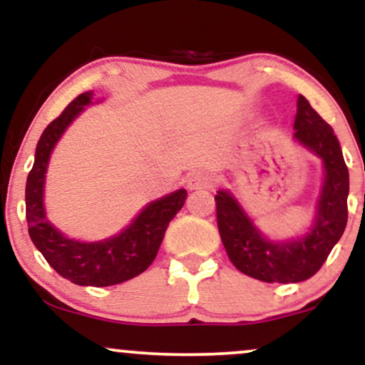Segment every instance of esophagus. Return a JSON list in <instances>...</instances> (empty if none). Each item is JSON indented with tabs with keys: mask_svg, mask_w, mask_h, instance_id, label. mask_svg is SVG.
<instances>
[{
	"mask_svg": "<svg viewBox=\"0 0 365 365\" xmlns=\"http://www.w3.org/2000/svg\"><path fill=\"white\" fill-rule=\"evenodd\" d=\"M209 183H211V178H209V175L202 173V171L192 173L190 177L187 178L188 190H202V188L209 187Z\"/></svg>",
	"mask_w": 365,
	"mask_h": 365,
	"instance_id": "esophagus-1",
	"label": "esophagus"
}]
</instances>
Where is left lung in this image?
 <instances>
[{
	"instance_id": "obj_1",
	"label": "left lung",
	"mask_w": 365,
	"mask_h": 365,
	"mask_svg": "<svg viewBox=\"0 0 365 365\" xmlns=\"http://www.w3.org/2000/svg\"><path fill=\"white\" fill-rule=\"evenodd\" d=\"M293 130L292 140L322 165L314 216L300 235L267 237L230 188H220L215 197L217 228L230 261L244 274L266 283H299L316 274L341 238L349 217V168L340 142L304 96L297 98Z\"/></svg>"
}]
</instances>
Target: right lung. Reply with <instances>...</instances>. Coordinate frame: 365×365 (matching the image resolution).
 <instances>
[{"mask_svg":"<svg viewBox=\"0 0 365 365\" xmlns=\"http://www.w3.org/2000/svg\"><path fill=\"white\" fill-rule=\"evenodd\" d=\"M94 103L101 99L94 101V92H83L46 127L25 185V212L36 249L58 274L81 287H111L135 278L153 264L170 221L185 204L187 190L178 188L150 200L125 228L103 240H77L60 232L48 220L44 206L49 159L66 128Z\"/></svg>","mask_w":365,"mask_h":365,"instance_id":"1","label":"right lung"}]
</instances>
